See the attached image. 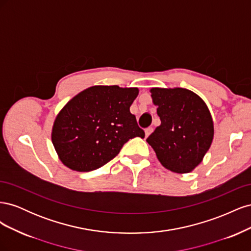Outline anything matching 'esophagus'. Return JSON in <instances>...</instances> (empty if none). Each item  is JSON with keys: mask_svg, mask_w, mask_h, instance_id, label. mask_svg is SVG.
Instances as JSON below:
<instances>
[{"mask_svg": "<svg viewBox=\"0 0 251 251\" xmlns=\"http://www.w3.org/2000/svg\"><path fill=\"white\" fill-rule=\"evenodd\" d=\"M151 132H153V128H151V127H148L147 130L144 131V133H146V138H148V137H149V136L151 135Z\"/></svg>", "mask_w": 251, "mask_h": 251, "instance_id": "obj_1", "label": "esophagus"}]
</instances>
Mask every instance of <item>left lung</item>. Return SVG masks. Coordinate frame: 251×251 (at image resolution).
<instances>
[{
    "label": "left lung",
    "instance_id": "left-lung-1",
    "mask_svg": "<svg viewBox=\"0 0 251 251\" xmlns=\"http://www.w3.org/2000/svg\"><path fill=\"white\" fill-rule=\"evenodd\" d=\"M150 92L161 125L147 142L166 170L177 174L193 172L214 139V121L207 104L183 88H151Z\"/></svg>",
    "mask_w": 251,
    "mask_h": 251
}]
</instances>
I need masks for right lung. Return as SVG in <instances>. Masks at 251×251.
<instances>
[{"label":"right lung","mask_w":251,"mask_h":251,"mask_svg":"<svg viewBox=\"0 0 251 251\" xmlns=\"http://www.w3.org/2000/svg\"><path fill=\"white\" fill-rule=\"evenodd\" d=\"M138 88L93 86L68 101L53 123L51 140L67 168L94 171L134 137L144 138L130 107Z\"/></svg>","instance_id":"right-lung-1"}]
</instances>
